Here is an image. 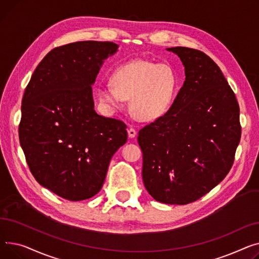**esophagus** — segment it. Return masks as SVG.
<instances>
[{"instance_id": "1", "label": "esophagus", "mask_w": 259, "mask_h": 259, "mask_svg": "<svg viewBox=\"0 0 259 259\" xmlns=\"http://www.w3.org/2000/svg\"><path fill=\"white\" fill-rule=\"evenodd\" d=\"M127 134H128L130 138H135L136 135H137V132H136L135 128H128L127 130Z\"/></svg>"}]
</instances>
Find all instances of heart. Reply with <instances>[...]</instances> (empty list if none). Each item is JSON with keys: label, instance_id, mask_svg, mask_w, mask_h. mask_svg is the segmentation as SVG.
<instances>
[{"label": "heart", "instance_id": "obj_1", "mask_svg": "<svg viewBox=\"0 0 259 259\" xmlns=\"http://www.w3.org/2000/svg\"><path fill=\"white\" fill-rule=\"evenodd\" d=\"M112 83L98 90L104 109L119 111L130 100L131 113L141 121H153L164 115L174 101L177 74L166 64L134 59L119 66L111 76Z\"/></svg>", "mask_w": 259, "mask_h": 259}]
</instances>
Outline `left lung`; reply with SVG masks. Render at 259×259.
Segmentation results:
<instances>
[{"instance_id":"left-lung-1","label":"left lung","mask_w":259,"mask_h":259,"mask_svg":"<svg viewBox=\"0 0 259 259\" xmlns=\"http://www.w3.org/2000/svg\"><path fill=\"white\" fill-rule=\"evenodd\" d=\"M185 67V81L163 116L139 131L148 193L170 205L192 203L230 171L240 140L239 106L220 67L207 54L167 48Z\"/></svg>"}]
</instances>
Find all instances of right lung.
<instances>
[{
	"label": "right lung",
	"mask_w": 259,
	"mask_h": 259,
	"mask_svg": "<svg viewBox=\"0 0 259 259\" xmlns=\"http://www.w3.org/2000/svg\"><path fill=\"white\" fill-rule=\"evenodd\" d=\"M112 41L84 40L54 48L26 87L20 143L38 183L69 201L97 194L117 149L127 140L122 121L94 110L92 84Z\"/></svg>",
	"instance_id": "1"
}]
</instances>
